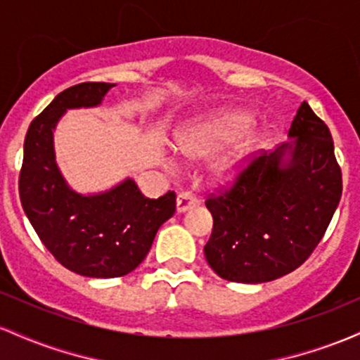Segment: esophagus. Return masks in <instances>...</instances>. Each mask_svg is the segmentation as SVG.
Listing matches in <instances>:
<instances>
[{"instance_id":"esophagus-1","label":"esophagus","mask_w":360,"mask_h":360,"mask_svg":"<svg viewBox=\"0 0 360 360\" xmlns=\"http://www.w3.org/2000/svg\"><path fill=\"white\" fill-rule=\"evenodd\" d=\"M198 205V198L194 196L193 193L189 191H183L177 194V200H176V208L177 213H184L188 210H191L193 206Z\"/></svg>"}]
</instances>
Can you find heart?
I'll list each match as a JSON object with an SVG mask.
<instances>
[{
    "instance_id": "heart-1",
    "label": "heart",
    "mask_w": 360,
    "mask_h": 360,
    "mask_svg": "<svg viewBox=\"0 0 360 360\" xmlns=\"http://www.w3.org/2000/svg\"><path fill=\"white\" fill-rule=\"evenodd\" d=\"M250 123L245 111H223L198 123L177 140V152L186 159H203L217 152L210 162L213 179H229L243 166L254 140L243 134Z\"/></svg>"
}]
</instances>
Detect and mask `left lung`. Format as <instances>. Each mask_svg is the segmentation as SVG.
<instances>
[{"label": "left lung", "mask_w": 360, "mask_h": 360, "mask_svg": "<svg viewBox=\"0 0 360 360\" xmlns=\"http://www.w3.org/2000/svg\"><path fill=\"white\" fill-rule=\"evenodd\" d=\"M289 137L252 157L230 188L205 201L213 217L205 257L223 279L257 284L289 274L328 229L342 196L332 134L303 101Z\"/></svg>", "instance_id": "obj_1"}]
</instances>
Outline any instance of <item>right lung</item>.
I'll list each match as a JSON object with an SVG mask.
<instances>
[{
	"label": "right lung",
	"instance_id": "1",
	"mask_svg": "<svg viewBox=\"0 0 360 360\" xmlns=\"http://www.w3.org/2000/svg\"><path fill=\"white\" fill-rule=\"evenodd\" d=\"M111 82H81L53 98L25 137L18 191L23 212L47 250L65 269L86 278H120L146 259L164 221L176 212V193L150 200L125 179L100 194L65 184L53 154V128L65 110L100 105Z\"/></svg>",
	"mask_w": 360,
	"mask_h": 360
}]
</instances>
